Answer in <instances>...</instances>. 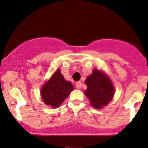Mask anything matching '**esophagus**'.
Wrapping results in <instances>:
<instances>
[{"mask_svg":"<svg viewBox=\"0 0 148 148\" xmlns=\"http://www.w3.org/2000/svg\"><path fill=\"white\" fill-rule=\"evenodd\" d=\"M82 86V84L80 81H78V82H76V88H78V89L81 88Z\"/></svg>","mask_w":148,"mask_h":148,"instance_id":"34e87169","label":"esophagus"}]
</instances>
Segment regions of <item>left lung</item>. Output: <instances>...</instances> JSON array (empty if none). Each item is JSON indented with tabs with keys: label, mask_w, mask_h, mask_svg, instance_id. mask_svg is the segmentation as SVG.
Listing matches in <instances>:
<instances>
[{
	"label": "left lung",
	"mask_w": 148,
	"mask_h": 148,
	"mask_svg": "<svg viewBox=\"0 0 148 148\" xmlns=\"http://www.w3.org/2000/svg\"><path fill=\"white\" fill-rule=\"evenodd\" d=\"M85 82L87 90L84 93L94 108H102L112 100L115 90L107 74L94 69L92 74L88 76Z\"/></svg>",
	"instance_id": "left-lung-1"
}]
</instances>
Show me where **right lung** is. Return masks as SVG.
<instances>
[{
	"instance_id": "right-lung-1",
	"label": "right lung",
	"mask_w": 148,
	"mask_h": 148,
	"mask_svg": "<svg viewBox=\"0 0 148 148\" xmlns=\"http://www.w3.org/2000/svg\"><path fill=\"white\" fill-rule=\"evenodd\" d=\"M74 89L69 81H66L60 69L57 70L51 78L42 86L41 97L46 106L57 108Z\"/></svg>"
}]
</instances>
